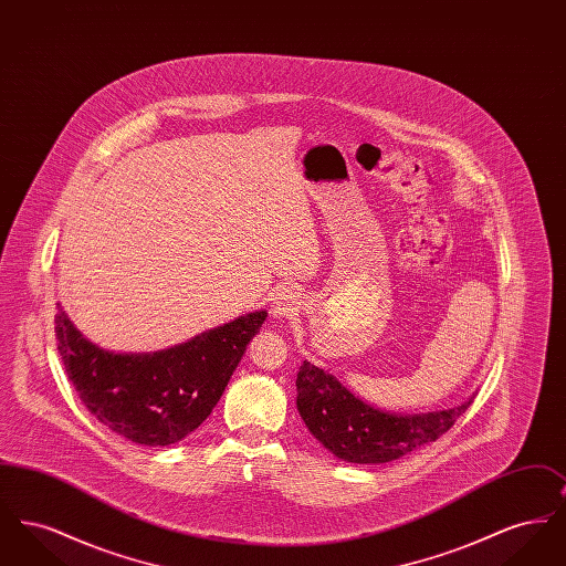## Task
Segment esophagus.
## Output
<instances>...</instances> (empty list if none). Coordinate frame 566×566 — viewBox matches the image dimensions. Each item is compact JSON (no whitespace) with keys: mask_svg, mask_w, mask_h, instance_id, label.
<instances>
[{"mask_svg":"<svg viewBox=\"0 0 566 566\" xmlns=\"http://www.w3.org/2000/svg\"><path fill=\"white\" fill-rule=\"evenodd\" d=\"M301 305V298L295 291H282L273 296V305H271V314L275 318H289L296 312V307Z\"/></svg>","mask_w":566,"mask_h":566,"instance_id":"obj_1","label":"esophagus"}]
</instances>
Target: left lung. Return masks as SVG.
Listing matches in <instances>:
<instances>
[{"instance_id":"obj_1","label":"left lung","mask_w":566,"mask_h":566,"mask_svg":"<svg viewBox=\"0 0 566 566\" xmlns=\"http://www.w3.org/2000/svg\"><path fill=\"white\" fill-rule=\"evenodd\" d=\"M473 403L429 413H388L354 397L321 367L303 360L296 374V409L324 448L346 462L381 464L437 441Z\"/></svg>"}]
</instances>
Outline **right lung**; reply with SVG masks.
<instances>
[{
	"label": "right lung",
	"instance_id": "obj_1",
	"mask_svg": "<svg viewBox=\"0 0 566 566\" xmlns=\"http://www.w3.org/2000/svg\"><path fill=\"white\" fill-rule=\"evenodd\" d=\"M265 318L261 310L167 350L116 354L88 342L59 307L54 335L84 407L109 431L159 448L185 439L212 413Z\"/></svg>",
	"mask_w": 566,
	"mask_h": 566
}]
</instances>
